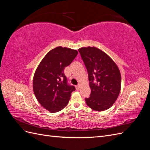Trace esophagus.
Listing matches in <instances>:
<instances>
[{"instance_id":"esophagus-1","label":"esophagus","mask_w":150,"mask_h":150,"mask_svg":"<svg viewBox=\"0 0 150 150\" xmlns=\"http://www.w3.org/2000/svg\"><path fill=\"white\" fill-rule=\"evenodd\" d=\"M76 89L77 90H79V89H80V86H79V85L76 86Z\"/></svg>"}]
</instances>
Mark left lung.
Returning a JSON list of instances; mask_svg holds the SVG:
<instances>
[{"instance_id": "obj_1", "label": "left lung", "mask_w": 150, "mask_h": 150, "mask_svg": "<svg viewBox=\"0 0 150 150\" xmlns=\"http://www.w3.org/2000/svg\"><path fill=\"white\" fill-rule=\"evenodd\" d=\"M88 73L91 90L87 105L97 111L106 110L115 103L120 93L121 78L118 67L111 57L96 47L78 49Z\"/></svg>"}]
</instances>
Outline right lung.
<instances>
[{
    "instance_id": "obj_1",
    "label": "right lung",
    "mask_w": 150,
    "mask_h": 150,
    "mask_svg": "<svg viewBox=\"0 0 150 150\" xmlns=\"http://www.w3.org/2000/svg\"><path fill=\"white\" fill-rule=\"evenodd\" d=\"M76 50L57 47L50 51L40 62L33 78V90L38 102L46 110L56 112L69 102L71 93L76 90L68 84L64 73L78 55Z\"/></svg>"
}]
</instances>
